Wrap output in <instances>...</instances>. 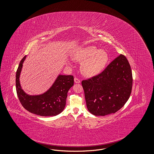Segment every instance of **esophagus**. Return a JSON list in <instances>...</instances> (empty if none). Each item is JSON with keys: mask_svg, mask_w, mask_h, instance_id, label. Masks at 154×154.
I'll use <instances>...</instances> for the list:
<instances>
[{"mask_svg": "<svg viewBox=\"0 0 154 154\" xmlns=\"http://www.w3.org/2000/svg\"><path fill=\"white\" fill-rule=\"evenodd\" d=\"M74 82H75V83L79 84V83H80L81 81L79 78H77V77H75V78H74Z\"/></svg>", "mask_w": 154, "mask_h": 154, "instance_id": "obj_1", "label": "esophagus"}]
</instances>
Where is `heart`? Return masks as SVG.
Listing matches in <instances>:
<instances>
[{"label": "heart", "instance_id": "heart-1", "mask_svg": "<svg viewBox=\"0 0 154 154\" xmlns=\"http://www.w3.org/2000/svg\"><path fill=\"white\" fill-rule=\"evenodd\" d=\"M73 58L82 62L81 70L84 75L91 77L102 71L107 63L109 56L104 50H99L95 47L88 46L77 49L74 52Z\"/></svg>", "mask_w": 154, "mask_h": 154}]
</instances>
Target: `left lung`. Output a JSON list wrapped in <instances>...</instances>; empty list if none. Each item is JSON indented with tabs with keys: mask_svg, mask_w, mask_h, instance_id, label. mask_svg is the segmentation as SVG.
Returning a JSON list of instances; mask_svg holds the SVG:
<instances>
[{
	"mask_svg": "<svg viewBox=\"0 0 154 154\" xmlns=\"http://www.w3.org/2000/svg\"><path fill=\"white\" fill-rule=\"evenodd\" d=\"M88 111L104 116L121 109L132 92V70L128 59L119 55L101 73L82 81Z\"/></svg>",
	"mask_w": 154,
	"mask_h": 154,
	"instance_id": "1",
	"label": "left lung"
}]
</instances>
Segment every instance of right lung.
Masks as SVG:
<instances>
[{"mask_svg":"<svg viewBox=\"0 0 154 154\" xmlns=\"http://www.w3.org/2000/svg\"><path fill=\"white\" fill-rule=\"evenodd\" d=\"M25 56L20 61L16 72V91L19 100L25 109L38 116H55L60 114L66 106L67 92L74 84L72 75H59L50 89L41 95H26L21 89L20 75Z\"/></svg>","mask_w":154,"mask_h":154,"instance_id":"right-lung-1","label":"right lung"}]
</instances>
